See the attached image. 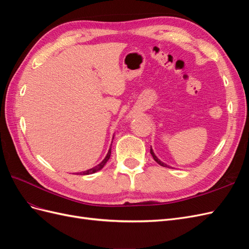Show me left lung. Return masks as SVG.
I'll use <instances>...</instances> for the list:
<instances>
[{
    "label": "left lung",
    "instance_id": "obj_1",
    "mask_svg": "<svg viewBox=\"0 0 249 249\" xmlns=\"http://www.w3.org/2000/svg\"><path fill=\"white\" fill-rule=\"evenodd\" d=\"M150 154H152V156H153V158H154V160L158 163V164H159V165H161V166H163V167H168L167 166V165L166 164H164L163 162H161L159 159H158V158L155 156V154H154V152H153V149H152V147H150Z\"/></svg>",
    "mask_w": 249,
    "mask_h": 249
}]
</instances>
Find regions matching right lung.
Returning <instances> with one entry per match:
<instances>
[{
    "label": "right lung",
    "mask_w": 249,
    "mask_h": 249,
    "mask_svg": "<svg viewBox=\"0 0 249 249\" xmlns=\"http://www.w3.org/2000/svg\"><path fill=\"white\" fill-rule=\"evenodd\" d=\"M110 156H111V147H110V149H109V152H108V154H107V156H106V158H105V159L97 165V166H95V167H93V168H90V169H88V170H86V171H83V172H80V175L81 176H85V175H91V173H94V172H96V171H99V170H101L104 166H105V164L107 163V161L110 159ZM79 175V173H78Z\"/></svg>",
    "instance_id": "obj_1"
}]
</instances>
